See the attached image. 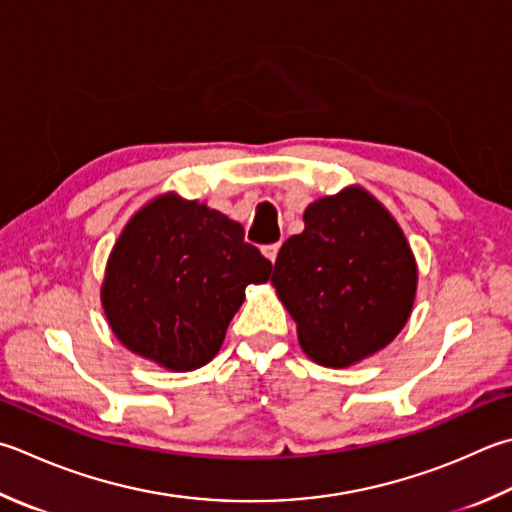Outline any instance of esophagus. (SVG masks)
<instances>
[{"mask_svg": "<svg viewBox=\"0 0 512 512\" xmlns=\"http://www.w3.org/2000/svg\"><path fill=\"white\" fill-rule=\"evenodd\" d=\"M278 249H281V243H274V245H265L263 247V254H265V258L269 260V263H276Z\"/></svg>", "mask_w": 512, "mask_h": 512, "instance_id": "obj_1", "label": "esophagus"}]
</instances>
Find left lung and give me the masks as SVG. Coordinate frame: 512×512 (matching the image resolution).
I'll return each mask as SVG.
<instances>
[{"mask_svg": "<svg viewBox=\"0 0 512 512\" xmlns=\"http://www.w3.org/2000/svg\"><path fill=\"white\" fill-rule=\"evenodd\" d=\"M303 220L278 252L272 285L303 352L325 368H350L408 323L417 263L397 220L361 187L314 200Z\"/></svg>", "mask_w": 512, "mask_h": 512, "instance_id": "obj_1", "label": "left lung"}]
</instances>
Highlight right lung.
Returning <instances> with one entry per match:
<instances>
[{"mask_svg": "<svg viewBox=\"0 0 512 512\" xmlns=\"http://www.w3.org/2000/svg\"><path fill=\"white\" fill-rule=\"evenodd\" d=\"M272 263L245 243V229L205 202L165 194L147 202L111 249L102 307L133 354L173 372L218 354L245 287Z\"/></svg>", "mask_w": 512, "mask_h": 512, "instance_id": "obj_1", "label": "right lung"}]
</instances>
